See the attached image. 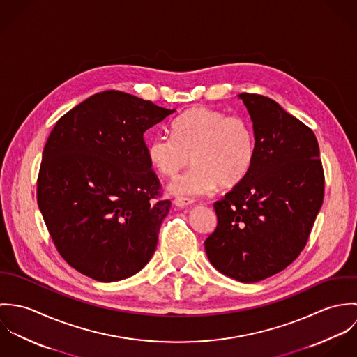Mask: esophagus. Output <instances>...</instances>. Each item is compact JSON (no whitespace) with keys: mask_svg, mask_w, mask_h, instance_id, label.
I'll use <instances>...</instances> for the list:
<instances>
[{"mask_svg":"<svg viewBox=\"0 0 357 357\" xmlns=\"http://www.w3.org/2000/svg\"><path fill=\"white\" fill-rule=\"evenodd\" d=\"M192 204H194V199H191V198L177 197V198L174 199V204H176L177 207H187V206H191Z\"/></svg>","mask_w":357,"mask_h":357,"instance_id":"34e87169","label":"esophagus"}]
</instances>
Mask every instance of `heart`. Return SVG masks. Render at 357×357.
<instances>
[{"label": "heart", "mask_w": 357, "mask_h": 357, "mask_svg": "<svg viewBox=\"0 0 357 357\" xmlns=\"http://www.w3.org/2000/svg\"><path fill=\"white\" fill-rule=\"evenodd\" d=\"M147 156L165 177H174L192 160L195 166L169 190L176 195H202L217 184L234 187L248 176L255 162V130L242 115L197 107L174 121L173 136H153Z\"/></svg>", "instance_id": "heart-1"}]
</instances>
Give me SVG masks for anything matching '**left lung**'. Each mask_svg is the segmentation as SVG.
Wrapping results in <instances>:
<instances>
[{"mask_svg": "<svg viewBox=\"0 0 357 357\" xmlns=\"http://www.w3.org/2000/svg\"><path fill=\"white\" fill-rule=\"evenodd\" d=\"M253 121L248 176L214 204L217 227L204 241L211 265L242 283L289 266L305 248L323 204L324 173L314 133L269 98L241 93Z\"/></svg>", "mask_w": 357, "mask_h": 357, "instance_id": "8db88e82", "label": "left lung"}]
</instances>
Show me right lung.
<instances>
[{"instance_id":"right-lung-1","label":"right lung","mask_w":357,"mask_h":357,"mask_svg":"<svg viewBox=\"0 0 357 357\" xmlns=\"http://www.w3.org/2000/svg\"><path fill=\"white\" fill-rule=\"evenodd\" d=\"M174 111L105 91L56 122L37 201L57 252L78 272L118 282L151 259L172 202L159 199L144 133Z\"/></svg>"}]
</instances>
